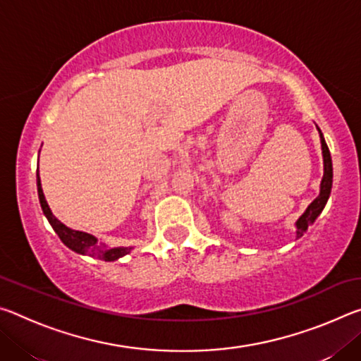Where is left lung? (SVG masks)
Returning a JSON list of instances; mask_svg holds the SVG:
<instances>
[{"instance_id":"1","label":"left lung","mask_w":361,"mask_h":361,"mask_svg":"<svg viewBox=\"0 0 361 361\" xmlns=\"http://www.w3.org/2000/svg\"><path fill=\"white\" fill-rule=\"evenodd\" d=\"M320 132V129H319ZM320 142H322V152H323V167H325V172H323V178H322V185H320V194L312 204L307 207L301 218L296 221V237L299 239L310 224L315 221V218L320 215L323 207H325L326 200L329 197V192H331V185H333V164H331V154H329V149L326 146L325 138H323L322 132H320Z\"/></svg>"}]
</instances>
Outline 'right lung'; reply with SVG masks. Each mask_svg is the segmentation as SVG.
Here are the masks:
<instances>
[{
	"label": "right lung",
	"instance_id": "obj_1",
	"mask_svg": "<svg viewBox=\"0 0 361 361\" xmlns=\"http://www.w3.org/2000/svg\"><path fill=\"white\" fill-rule=\"evenodd\" d=\"M36 185H38V195H39V204H41L42 212H44V215L49 219V223H51L54 231L57 232L60 240H62L66 247L71 248L73 252H76L79 255H89V256H92V258L102 259V261H114L130 252L132 248L106 250V248L100 247L99 243H97L95 237L87 234V232H81V231L66 228L63 223H60L59 219L52 215L51 209H49L46 197H44V192H42V188H41L39 173H38V178H36Z\"/></svg>",
	"mask_w": 361,
	"mask_h": 361
}]
</instances>
